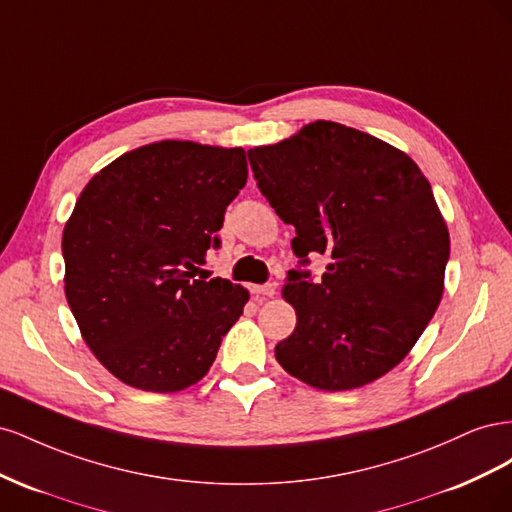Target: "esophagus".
<instances>
[{
	"mask_svg": "<svg viewBox=\"0 0 512 512\" xmlns=\"http://www.w3.org/2000/svg\"><path fill=\"white\" fill-rule=\"evenodd\" d=\"M275 290H277V284H275V282L262 284V286H256V284L252 286V292H254V294H262V297H273Z\"/></svg>",
	"mask_w": 512,
	"mask_h": 512,
	"instance_id": "esophagus-1",
	"label": "esophagus"
}]
</instances>
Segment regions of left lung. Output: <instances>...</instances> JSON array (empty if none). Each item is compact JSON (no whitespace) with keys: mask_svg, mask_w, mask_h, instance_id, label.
Returning a JSON list of instances; mask_svg holds the SVG:
<instances>
[{"mask_svg":"<svg viewBox=\"0 0 512 512\" xmlns=\"http://www.w3.org/2000/svg\"><path fill=\"white\" fill-rule=\"evenodd\" d=\"M247 158L262 196L297 228L292 252L331 260L318 284L288 273L297 327L275 346L277 363L320 391L389 374L444 292L451 237L427 177L401 149L324 119Z\"/></svg>","mask_w":512,"mask_h":512,"instance_id":"obj_1","label":"left lung"}]
</instances>
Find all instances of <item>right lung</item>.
Listing matches in <instances>:
<instances>
[{
    "label": "right lung",
    "mask_w": 512,
    "mask_h": 512,
    "mask_svg": "<svg viewBox=\"0 0 512 512\" xmlns=\"http://www.w3.org/2000/svg\"><path fill=\"white\" fill-rule=\"evenodd\" d=\"M245 181L241 147L158 141L104 166L76 198L61 237L66 299L123 384L177 393L207 376L250 292L196 273Z\"/></svg>",
    "instance_id": "obj_1"
}]
</instances>
